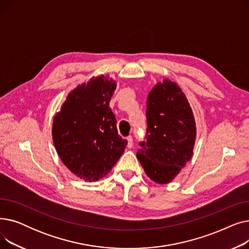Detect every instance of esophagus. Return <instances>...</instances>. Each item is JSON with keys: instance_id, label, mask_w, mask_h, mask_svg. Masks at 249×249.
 I'll return each instance as SVG.
<instances>
[{"instance_id": "esophagus-1", "label": "esophagus", "mask_w": 249, "mask_h": 249, "mask_svg": "<svg viewBox=\"0 0 249 249\" xmlns=\"http://www.w3.org/2000/svg\"><path fill=\"white\" fill-rule=\"evenodd\" d=\"M126 140H127V147L128 148H131L133 146V139H132V137L131 136H128L126 138Z\"/></svg>"}]
</instances>
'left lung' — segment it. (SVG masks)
Segmentation results:
<instances>
[{
	"instance_id": "left-lung-1",
	"label": "left lung",
	"mask_w": 249,
	"mask_h": 249,
	"mask_svg": "<svg viewBox=\"0 0 249 249\" xmlns=\"http://www.w3.org/2000/svg\"><path fill=\"white\" fill-rule=\"evenodd\" d=\"M147 129L137 159L147 177L158 184L171 182L193 158L196 122L186 95L177 83L164 78L146 102Z\"/></svg>"
}]
</instances>
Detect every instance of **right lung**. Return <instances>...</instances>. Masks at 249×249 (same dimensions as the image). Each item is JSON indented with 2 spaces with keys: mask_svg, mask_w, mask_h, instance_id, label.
Here are the masks:
<instances>
[{
  "mask_svg": "<svg viewBox=\"0 0 249 249\" xmlns=\"http://www.w3.org/2000/svg\"><path fill=\"white\" fill-rule=\"evenodd\" d=\"M117 84L104 75L78 85L53 118L52 139L63 164L80 178L96 181L119 160L127 140L118 135L109 107Z\"/></svg>",
  "mask_w": 249,
  "mask_h": 249,
  "instance_id": "right-lung-1",
  "label": "right lung"
}]
</instances>
